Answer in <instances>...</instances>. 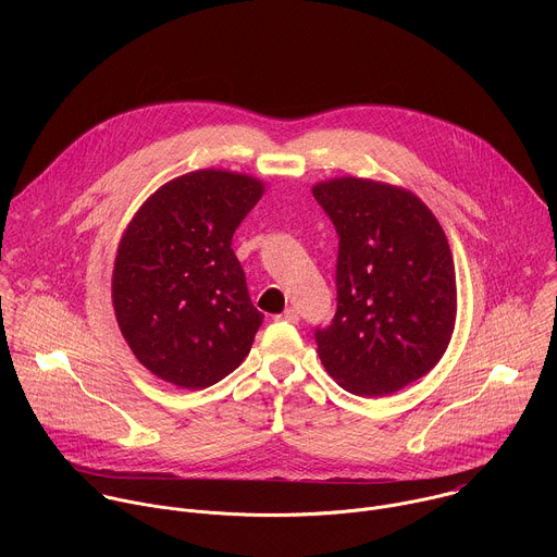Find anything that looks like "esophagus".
Returning a JSON list of instances; mask_svg holds the SVG:
<instances>
[{
  "mask_svg": "<svg viewBox=\"0 0 557 557\" xmlns=\"http://www.w3.org/2000/svg\"><path fill=\"white\" fill-rule=\"evenodd\" d=\"M275 320H277V322H288V324H297V322H299V312H297V308H293V306H290V308H286V310H284L282 314H277V317H275Z\"/></svg>",
  "mask_w": 557,
  "mask_h": 557,
  "instance_id": "1",
  "label": "esophagus"
}]
</instances>
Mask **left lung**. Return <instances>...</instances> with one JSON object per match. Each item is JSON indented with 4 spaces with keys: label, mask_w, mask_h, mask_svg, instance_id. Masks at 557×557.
<instances>
[{
    "label": "left lung",
    "mask_w": 557,
    "mask_h": 557,
    "mask_svg": "<svg viewBox=\"0 0 557 557\" xmlns=\"http://www.w3.org/2000/svg\"><path fill=\"white\" fill-rule=\"evenodd\" d=\"M339 237L337 310L314 329L326 372L348 392L381 396L428 374L456 317L447 237L410 191L363 178L314 185Z\"/></svg>",
    "instance_id": "1"
}]
</instances>
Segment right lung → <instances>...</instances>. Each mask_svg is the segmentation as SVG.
Returning a JSON list of instances; mask_svg holds the SVG:
<instances>
[{
  "mask_svg": "<svg viewBox=\"0 0 557 557\" xmlns=\"http://www.w3.org/2000/svg\"><path fill=\"white\" fill-rule=\"evenodd\" d=\"M262 183L202 170L158 189L134 215L114 262L119 329L136 359L202 389L245 361L262 326L231 240Z\"/></svg>",
  "mask_w": 557,
  "mask_h": 557,
  "instance_id": "right-lung-1",
  "label": "right lung"
}]
</instances>
